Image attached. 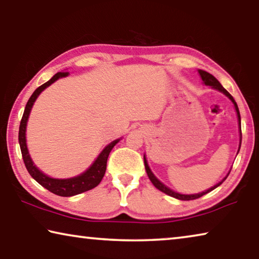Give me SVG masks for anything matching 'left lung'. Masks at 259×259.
<instances>
[{
  "instance_id": "left-lung-1",
  "label": "left lung",
  "mask_w": 259,
  "mask_h": 259,
  "mask_svg": "<svg viewBox=\"0 0 259 259\" xmlns=\"http://www.w3.org/2000/svg\"><path fill=\"white\" fill-rule=\"evenodd\" d=\"M199 73H200V75H201V78H202V81L204 82V84H207V85H210L211 88H213V89H217V90H219L221 91V93H223L224 95H226L227 97H229L232 102H233V104H234V107H235V111H236V113H238V117H239V124H241V117H240V112H239V107H238V105H236V103H235V100H234V98L232 97L231 96V94L229 93V91H227L224 87H223L221 83H219V81L217 80L216 77H214L213 75H211V74L210 73H208V72H204V71H199ZM240 129H241V126H240ZM241 131V130H240ZM241 139H242V134H241ZM241 146V145H240ZM239 150H240V147H239ZM144 163H145V169H146V172H147V176H148V178H150V181L152 182V184L153 185H154L157 190H160L161 192H163V193H165V194H168V195H170V196H172V198H176V199H178V200H184V201H188V200H195V199H199V198H201V196L202 195H204V194H207V193H209L210 191H212V190H214V188L216 187H218L219 185H221V184L225 181V179L227 178V176H229V174H227V176L223 179V181L221 182V183H218L217 185H214L213 187H211V188H209V190H207L205 192H202V193H198V194H191V195H185V194H179V193H177V192H174V191H171L170 190V188H168L166 187L165 185H163V184H162L159 179H157L154 175L152 174V171H151V169H150V166H148V164H147V161H146V159H145V156H144Z\"/></svg>"
}]
</instances>
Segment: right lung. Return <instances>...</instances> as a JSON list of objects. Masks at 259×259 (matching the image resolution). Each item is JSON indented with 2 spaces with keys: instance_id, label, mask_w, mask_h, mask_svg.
Segmentation results:
<instances>
[{
  "instance_id": "add662e5",
  "label": "right lung",
  "mask_w": 259,
  "mask_h": 259,
  "mask_svg": "<svg viewBox=\"0 0 259 259\" xmlns=\"http://www.w3.org/2000/svg\"><path fill=\"white\" fill-rule=\"evenodd\" d=\"M68 74H69L68 72H58L57 74H55L49 81L46 82L45 84L40 85L36 90L34 91L33 95L30 96V98L28 99L27 104H26L23 117H21V121H20L19 137H18L21 155H23V160L26 165V169H27V171L29 172L30 176L40 184V185L47 188L48 191H50L54 193V194H57L59 196H73V195L80 194V193L93 190L94 187L97 186L98 184L102 182L105 171H106L107 159H108L109 153H111L112 148L115 146L120 140V139L114 140V142H112L109 145L105 147L104 151L100 153L99 156L97 157V160L94 162V164L91 165L85 172H83L77 177H73L68 179H55V178L46 176L45 174L41 172L40 170L34 165L33 161L28 154L27 145H26V124H27L30 109H32L33 104L38 97V95H40L47 87H49L60 77L67 76Z\"/></svg>"
}]
</instances>
